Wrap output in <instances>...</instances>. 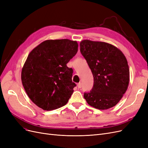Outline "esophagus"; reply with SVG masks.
<instances>
[{"label":"esophagus","instance_id":"esophagus-1","mask_svg":"<svg viewBox=\"0 0 148 148\" xmlns=\"http://www.w3.org/2000/svg\"><path fill=\"white\" fill-rule=\"evenodd\" d=\"M77 87L78 88H81V87H82V83H78V84H77Z\"/></svg>","mask_w":148,"mask_h":148}]
</instances>
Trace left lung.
<instances>
[{
    "label": "left lung",
    "instance_id": "left-lung-1",
    "mask_svg": "<svg viewBox=\"0 0 148 148\" xmlns=\"http://www.w3.org/2000/svg\"><path fill=\"white\" fill-rule=\"evenodd\" d=\"M79 45L94 77L93 88L84 92V99L96 109H110L127 90L130 71L126 57L117 47L105 42L86 39Z\"/></svg>",
    "mask_w": 148,
    "mask_h": 148
}]
</instances>
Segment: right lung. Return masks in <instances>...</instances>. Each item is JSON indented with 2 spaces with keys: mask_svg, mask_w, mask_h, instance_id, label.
I'll use <instances>...</instances> for the list:
<instances>
[{
  "mask_svg": "<svg viewBox=\"0 0 148 148\" xmlns=\"http://www.w3.org/2000/svg\"><path fill=\"white\" fill-rule=\"evenodd\" d=\"M70 39L46 40L34 48L21 70V82L33 103L44 110L65 106L73 92V69L66 64L78 52Z\"/></svg>",
  "mask_w": 148,
  "mask_h": 148,
  "instance_id": "right-lung-1",
  "label": "right lung"
}]
</instances>
